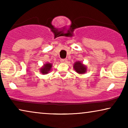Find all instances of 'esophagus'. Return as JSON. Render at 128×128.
<instances>
[{
    "mask_svg": "<svg viewBox=\"0 0 128 128\" xmlns=\"http://www.w3.org/2000/svg\"><path fill=\"white\" fill-rule=\"evenodd\" d=\"M68 60L66 59H60V62H62V63H66V62H67Z\"/></svg>",
    "mask_w": 128,
    "mask_h": 128,
    "instance_id": "1",
    "label": "esophagus"
}]
</instances>
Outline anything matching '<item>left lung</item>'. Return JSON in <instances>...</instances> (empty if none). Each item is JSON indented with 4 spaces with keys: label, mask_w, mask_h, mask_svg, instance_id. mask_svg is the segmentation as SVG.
<instances>
[{
    "label": "left lung",
    "mask_w": 128,
    "mask_h": 128,
    "mask_svg": "<svg viewBox=\"0 0 128 128\" xmlns=\"http://www.w3.org/2000/svg\"><path fill=\"white\" fill-rule=\"evenodd\" d=\"M73 68H74L75 71L79 74H83L87 72V67L80 61L74 63V65H73Z\"/></svg>",
    "instance_id": "1"
}]
</instances>
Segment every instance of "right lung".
I'll list each match as a JSON object with an SVG mask.
<instances>
[{
	"label": "right lung",
	"mask_w": 128,
	"mask_h": 128,
	"mask_svg": "<svg viewBox=\"0 0 128 128\" xmlns=\"http://www.w3.org/2000/svg\"><path fill=\"white\" fill-rule=\"evenodd\" d=\"M52 66V64H50V63H47L46 64H44L42 66V68H41V69H40V72H41L42 74H47L50 70V69H51Z\"/></svg>",
	"instance_id": "1"
}]
</instances>
